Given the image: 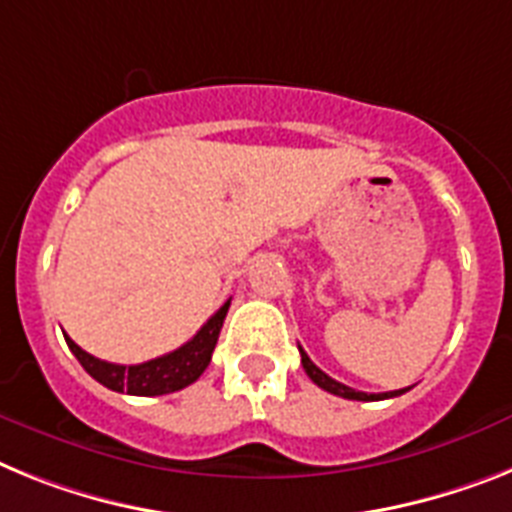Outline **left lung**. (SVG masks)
<instances>
[{"label": "left lung", "mask_w": 512, "mask_h": 512, "mask_svg": "<svg viewBox=\"0 0 512 512\" xmlns=\"http://www.w3.org/2000/svg\"><path fill=\"white\" fill-rule=\"evenodd\" d=\"M299 354H302L304 372H307L309 380L315 382L317 388L328 390V393H333V395H341V398H349V401H385V398H395V395H403L406 390H411V388H401V390H390V393H362V390L349 388V385H343V382H338V380H333V377L325 375V372H322L317 364H312V359L304 354L302 346H299Z\"/></svg>", "instance_id": "obj_1"}]
</instances>
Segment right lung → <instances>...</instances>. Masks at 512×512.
Masks as SVG:
<instances>
[{
  "label": "right lung",
  "instance_id": "obj_1",
  "mask_svg": "<svg viewBox=\"0 0 512 512\" xmlns=\"http://www.w3.org/2000/svg\"><path fill=\"white\" fill-rule=\"evenodd\" d=\"M229 304L231 299L184 346H179L171 354L158 356V359H150V362L130 364V367L127 364H111L103 362V359H96V356H90L88 351L80 349L70 336L64 338H67V346L77 356V362L83 364L85 372L93 380L101 382V385H106L109 390L130 395L176 393V390L192 385L210 364V356H213V349H216L218 333L223 328Z\"/></svg>",
  "mask_w": 512,
  "mask_h": 512
}]
</instances>
